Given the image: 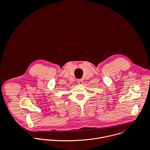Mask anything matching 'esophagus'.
<instances>
[{
	"mask_svg": "<svg viewBox=\"0 0 150 150\" xmlns=\"http://www.w3.org/2000/svg\"><path fill=\"white\" fill-rule=\"evenodd\" d=\"M83 80H81V79H79V80H77V83H78L79 84H82L83 83Z\"/></svg>",
	"mask_w": 150,
	"mask_h": 150,
	"instance_id": "esophagus-1",
	"label": "esophagus"
}]
</instances>
